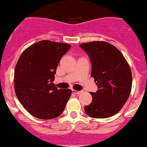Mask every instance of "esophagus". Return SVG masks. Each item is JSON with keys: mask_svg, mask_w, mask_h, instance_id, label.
Instances as JSON below:
<instances>
[{"mask_svg": "<svg viewBox=\"0 0 147 147\" xmlns=\"http://www.w3.org/2000/svg\"><path fill=\"white\" fill-rule=\"evenodd\" d=\"M72 92L74 93H75V94H77V95H81V94H82L83 93V91H76V90H72Z\"/></svg>", "mask_w": 147, "mask_h": 147, "instance_id": "1", "label": "esophagus"}]
</instances>
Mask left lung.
<instances>
[{"label": "left lung", "instance_id": "left-lung-1", "mask_svg": "<svg viewBox=\"0 0 147 147\" xmlns=\"http://www.w3.org/2000/svg\"><path fill=\"white\" fill-rule=\"evenodd\" d=\"M89 55L92 77L98 90L90 92L92 101L84 107L87 115L93 118H107L121 110L130 96L132 76L130 66L115 46L106 41L80 45Z\"/></svg>", "mask_w": 147, "mask_h": 147}]
</instances>
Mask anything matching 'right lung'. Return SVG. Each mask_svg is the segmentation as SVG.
<instances>
[{"instance_id": "add662e5", "label": "right lung", "mask_w": 147, "mask_h": 147, "mask_svg": "<svg viewBox=\"0 0 147 147\" xmlns=\"http://www.w3.org/2000/svg\"><path fill=\"white\" fill-rule=\"evenodd\" d=\"M70 45L51 40L32 45L20 55L15 68L16 96L35 117L49 120L59 116L71 96V90L57 89L53 81L61 58Z\"/></svg>"}]
</instances>
